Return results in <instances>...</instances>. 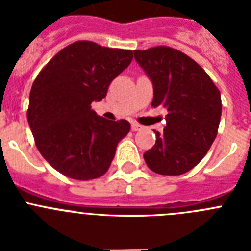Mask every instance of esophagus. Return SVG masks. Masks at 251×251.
I'll return each instance as SVG.
<instances>
[{"label": "esophagus", "instance_id": "obj_1", "mask_svg": "<svg viewBox=\"0 0 251 251\" xmlns=\"http://www.w3.org/2000/svg\"><path fill=\"white\" fill-rule=\"evenodd\" d=\"M142 129V126L139 123H137V122H132V130L133 132H137V130Z\"/></svg>", "mask_w": 251, "mask_h": 251}]
</instances>
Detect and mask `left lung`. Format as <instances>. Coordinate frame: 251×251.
I'll return each mask as SVG.
<instances>
[{
  "label": "left lung",
  "mask_w": 251,
  "mask_h": 251,
  "mask_svg": "<svg viewBox=\"0 0 251 251\" xmlns=\"http://www.w3.org/2000/svg\"><path fill=\"white\" fill-rule=\"evenodd\" d=\"M134 59L153 84L152 106L167 109L163 132L143 154L150 170L178 176L206 156L221 118V95L214 81L191 57L176 49L134 50Z\"/></svg>",
  "instance_id": "obj_1"
}]
</instances>
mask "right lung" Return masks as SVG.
<instances>
[{"instance_id": "1", "label": "right lung", "mask_w": 251, "mask_h": 251, "mask_svg": "<svg viewBox=\"0 0 251 251\" xmlns=\"http://www.w3.org/2000/svg\"><path fill=\"white\" fill-rule=\"evenodd\" d=\"M133 59L132 50L76 41L59 51L35 79L27 121L41 156L73 179L105 174L129 122L108 121L92 109Z\"/></svg>"}]
</instances>
